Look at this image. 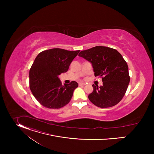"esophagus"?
Listing matches in <instances>:
<instances>
[{"mask_svg":"<svg viewBox=\"0 0 154 154\" xmlns=\"http://www.w3.org/2000/svg\"><path fill=\"white\" fill-rule=\"evenodd\" d=\"M79 86H85V83H82V82H80L79 83Z\"/></svg>","mask_w":154,"mask_h":154,"instance_id":"esophagus-1","label":"esophagus"}]
</instances>
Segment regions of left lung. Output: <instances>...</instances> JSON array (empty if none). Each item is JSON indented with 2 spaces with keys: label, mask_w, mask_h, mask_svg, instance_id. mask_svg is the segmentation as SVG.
Returning <instances> with one entry per match:
<instances>
[{
  "label": "left lung",
  "mask_w": 154,
  "mask_h": 154,
  "mask_svg": "<svg viewBox=\"0 0 154 154\" xmlns=\"http://www.w3.org/2000/svg\"><path fill=\"white\" fill-rule=\"evenodd\" d=\"M91 63L95 77H102L103 84L92 85L93 91L90 100L100 108H108L118 103L124 97L130 82L128 66L116 49L96 46L79 54Z\"/></svg>",
  "instance_id": "left-lung-1"
}]
</instances>
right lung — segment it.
Segmentation results:
<instances>
[{
  "label": "right lung",
  "instance_id": "right-lung-1",
  "mask_svg": "<svg viewBox=\"0 0 154 154\" xmlns=\"http://www.w3.org/2000/svg\"><path fill=\"white\" fill-rule=\"evenodd\" d=\"M79 52L55 48L37 55L29 71V83L33 95L42 105L58 109L70 102L79 85L72 81L62 85L58 76L68 71Z\"/></svg>",
  "mask_w": 154,
  "mask_h": 154
}]
</instances>
